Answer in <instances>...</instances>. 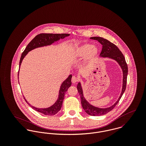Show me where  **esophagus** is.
<instances>
[{
    "instance_id": "34e87169",
    "label": "esophagus",
    "mask_w": 146,
    "mask_h": 146,
    "mask_svg": "<svg viewBox=\"0 0 146 146\" xmlns=\"http://www.w3.org/2000/svg\"><path fill=\"white\" fill-rule=\"evenodd\" d=\"M71 82L72 83H76L78 82V79L77 78H76L75 76H72V79H71Z\"/></svg>"
}]
</instances>
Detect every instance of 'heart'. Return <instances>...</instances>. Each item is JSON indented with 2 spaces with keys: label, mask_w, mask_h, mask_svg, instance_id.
I'll return each instance as SVG.
<instances>
[{
  "label": "heart",
  "mask_w": 146,
  "mask_h": 146,
  "mask_svg": "<svg viewBox=\"0 0 146 146\" xmlns=\"http://www.w3.org/2000/svg\"><path fill=\"white\" fill-rule=\"evenodd\" d=\"M98 49L96 46H92L90 44H84L76 48L71 53L74 58H79L85 56L87 62L92 61L98 54Z\"/></svg>",
  "instance_id": "heart-1"
}]
</instances>
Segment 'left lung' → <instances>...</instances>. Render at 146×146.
Here are the masks:
<instances>
[{"mask_svg": "<svg viewBox=\"0 0 146 146\" xmlns=\"http://www.w3.org/2000/svg\"><path fill=\"white\" fill-rule=\"evenodd\" d=\"M90 39L93 40H96L102 45V51L100 53L101 57H109L110 58L116 60L117 62L119 63V64L121 66L123 71V84L122 92L120 94V96L115 104L108 108H100L89 104L84 97L83 89L81 86V84L80 83H79L78 84L77 89L80 96L81 103L84 111L88 114L91 116H95L103 115L108 113V112L111 111L116 106V105L119 103L120 100L121 99L126 89L128 68H127V65L126 62L125 57L123 54L116 45L108 41V40L104 39V38H101V37H92L90 38Z\"/></svg>", "mask_w": 146, "mask_h": 146, "instance_id": "8db88e82", "label": "left lung"}]
</instances>
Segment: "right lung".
Here are the masks:
<instances>
[{"label": "right lung", "mask_w": 146, "mask_h": 146, "mask_svg": "<svg viewBox=\"0 0 146 146\" xmlns=\"http://www.w3.org/2000/svg\"><path fill=\"white\" fill-rule=\"evenodd\" d=\"M70 34H45V33H42V34L37 35L31 42L28 44L25 49L22 52L20 61V64H19L20 67L21 66L22 60L27 54V53L30 50L36 48L50 45L54 42L57 41L60 39H63L64 38L68 36ZM19 74H18V79H19ZM71 78H72V75H70L68 77V78L63 82L60 88L58 98L57 101L54 104L49 108H36L29 104L27 102V101L25 100V98L24 99L25 101L30 106V107H32L35 111L39 112H40L45 115H50V116L54 115L56 114L61 108L65 93L67 92L68 88L71 85Z\"/></svg>", "instance_id": "obj_1"}]
</instances>
